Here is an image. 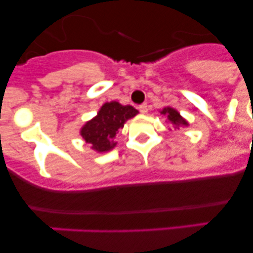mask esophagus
Instances as JSON below:
<instances>
[{
  "label": "esophagus",
  "instance_id": "1",
  "mask_svg": "<svg viewBox=\"0 0 253 253\" xmlns=\"http://www.w3.org/2000/svg\"><path fill=\"white\" fill-rule=\"evenodd\" d=\"M138 109H139V111L142 114H147V113H148V106H147V104L139 105V107H138Z\"/></svg>",
  "mask_w": 253,
  "mask_h": 253
}]
</instances>
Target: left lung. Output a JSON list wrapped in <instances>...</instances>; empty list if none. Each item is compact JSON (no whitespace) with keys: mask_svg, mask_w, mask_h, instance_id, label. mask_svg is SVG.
<instances>
[{"mask_svg":"<svg viewBox=\"0 0 253 253\" xmlns=\"http://www.w3.org/2000/svg\"><path fill=\"white\" fill-rule=\"evenodd\" d=\"M161 114L166 116L167 120H169V122L175 126V128L187 126V125H189V123H187L186 120L180 115V113H178L177 110H175V109H172V107H169V106L165 107L163 110H161Z\"/></svg>","mask_w":253,"mask_h":253,"instance_id":"left-lung-1","label":"left lung"}]
</instances>
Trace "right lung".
Returning <instances> with one entry per match:
<instances>
[{"label":"right lung","mask_w":253,"mask_h":253,"mask_svg":"<svg viewBox=\"0 0 253 253\" xmlns=\"http://www.w3.org/2000/svg\"><path fill=\"white\" fill-rule=\"evenodd\" d=\"M130 105H122L116 101L106 102L101 106L97 115L87 122L81 128L80 134L91 148L97 152H107L116 146L114 142L116 133L124 126L125 122L137 115Z\"/></svg>","instance_id":"obj_1"}]
</instances>
